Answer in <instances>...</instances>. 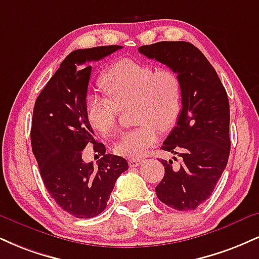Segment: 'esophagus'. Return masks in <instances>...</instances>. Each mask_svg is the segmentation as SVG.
Masks as SVG:
<instances>
[{
	"label": "esophagus",
	"mask_w": 259,
	"mask_h": 259,
	"mask_svg": "<svg viewBox=\"0 0 259 259\" xmlns=\"http://www.w3.org/2000/svg\"><path fill=\"white\" fill-rule=\"evenodd\" d=\"M142 163V160L141 159H130L129 160V165L132 167H136V166H139L140 164Z\"/></svg>",
	"instance_id": "1"
}]
</instances>
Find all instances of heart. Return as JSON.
Segmentation results:
<instances>
[{
  "label": "heart",
  "mask_w": 259,
  "mask_h": 259,
  "mask_svg": "<svg viewBox=\"0 0 259 259\" xmlns=\"http://www.w3.org/2000/svg\"><path fill=\"white\" fill-rule=\"evenodd\" d=\"M100 87L106 96H87L85 110L90 126L101 136H111L120 110L134 105L139 126L124 132L113 152L124 158H140L159 138V129L170 130L182 110V83L170 68L155 70L147 64L121 60L105 71Z\"/></svg>",
  "instance_id": "heart-1"
}]
</instances>
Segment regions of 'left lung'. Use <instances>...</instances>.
<instances>
[{"instance_id":"8db88e82","label":"left lung","mask_w":259,"mask_h":259,"mask_svg":"<svg viewBox=\"0 0 259 259\" xmlns=\"http://www.w3.org/2000/svg\"><path fill=\"white\" fill-rule=\"evenodd\" d=\"M139 52L170 67L182 83V110L161 146L179 154L182 163L174 166L172 160L161 159L165 174L155 193L175 210H195L212 194L228 163V95L212 65L192 43L164 40Z\"/></svg>"}]
</instances>
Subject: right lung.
Listing matches in <instances>:
<instances>
[{
    "label": "right lung",
    "instance_id": "right-lung-1",
    "mask_svg": "<svg viewBox=\"0 0 259 259\" xmlns=\"http://www.w3.org/2000/svg\"><path fill=\"white\" fill-rule=\"evenodd\" d=\"M121 46L77 49L61 62L35 102L31 146L47 191L62 210L77 219H92L105 210L116 181L127 170L119 155L106 154L87 118L85 101L92 66ZM93 143L103 154L98 167L84 163L82 149Z\"/></svg>",
    "mask_w": 259,
    "mask_h": 259
}]
</instances>
